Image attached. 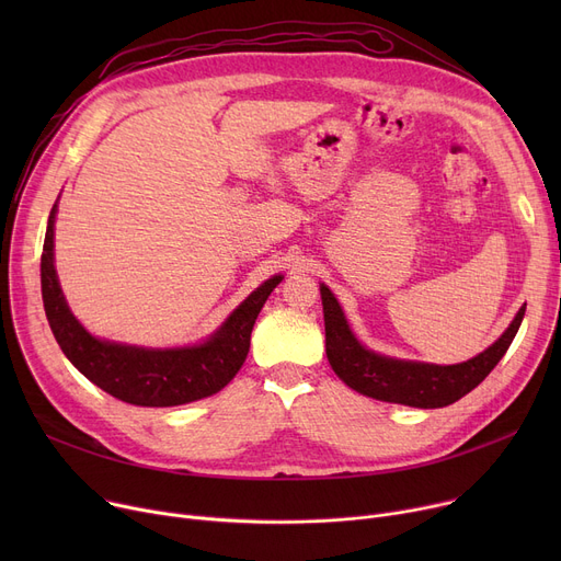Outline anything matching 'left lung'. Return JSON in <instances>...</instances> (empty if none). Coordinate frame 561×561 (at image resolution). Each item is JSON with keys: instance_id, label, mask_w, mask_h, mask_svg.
<instances>
[{"instance_id": "left-lung-1", "label": "left lung", "mask_w": 561, "mask_h": 561, "mask_svg": "<svg viewBox=\"0 0 561 561\" xmlns=\"http://www.w3.org/2000/svg\"><path fill=\"white\" fill-rule=\"evenodd\" d=\"M320 298L322 313H325V350L332 370L362 396L419 409L448 407L473 391L505 357L525 316V307H520L503 336L478 357L453 366H438L396 359L368 350L350 330L339 300L325 284H320Z\"/></svg>"}]
</instances>
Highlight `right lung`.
Listing matches in <instances>:
<instances>
[{"label":"right lung","instance_id":"add662e5","mask_svg":"<svg viewBox=\"0 0 561 561\" xmlns=\"http://www.w3.org/2000/svg\"><path fill=\"white\" fill-rule=\"evenodd\" d=\"M51 206L41 256L43 305L51 334L72 366L108 396L136 407H176L209 398L241 370L261 307L284 275H273L236 307L222 325L202 343L184 347H142L98 339L70 311L54 268Z\"/></svg>","mask_w":561,"mask_h":561}]
</instances>
